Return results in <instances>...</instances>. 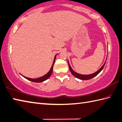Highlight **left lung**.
<instances>
[{
    "instance_id": "8db88e82",
    "label": "left lung",
    "mask_w": 122,
    "mask_h": 122,
    "mask_svg": "<svg viewBox=\"0 0 122 122\" xmlns=\"http://www.w3.org/2000/svg\"><path fill=\"white\" fill-rule=\"evenodd\" d=\"M106 61L105 63H104V65L102 66V67H101L99 70L98 71H97V72L93 73V74H89V75H82V74H79V73H77L76 72H75L74 71H73V69L72 68V67H71L70 66V64L69 63V61H68V66H69V68H70V70L71 71V72L72 74L75 77L78 78L80 80H90L92 79V78H93L94 77H95L96 75H97L102 70V69L104 68V66L105 65V63H106Z\"/></svg>"
}]
</instances>
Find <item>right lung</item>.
Returning <instances> with one entry per match:
<instances>
[{
  "label": "right lung",
  "mask_w": 122,
  "mask_h": 122,
  "mask_svg": "<svg viewBox=\"0 0 122 122\" xmlns=\"http://www.w3.org/2000/svg\"><path fill=\"white\" fill-rule=\"evenodd\" d=\"M56 55L55 56V58H54V62H53V63H52V65L51 68H50V70H49V72H48L46 74H45V75H43V76H41L40 77L36 78V79H31V78H29V77H25V76H24L22 75H21L22 76H23L24 78H25L26 79L30 81L33 82L39 83V82H42L46 81V80H47L48 79H49L50 76H51V74H52V71H53V67H54V63H55V59H56Z\"/></svg>",
  "instance_id": "obj_1"
}]
</instances>
